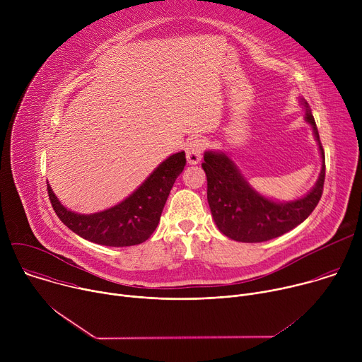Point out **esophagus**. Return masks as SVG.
<instances>
[{
  "instance_id": "obj_1",
  "label": "esophagus",
  "mask_w": 362,
  "mask_h": 362,
  "mask_svg": "<svg viewBox=\"0 0 362 362\" xmlns=\"http://www.w3.org/2000/svg\"><path fill=\"white\" fill-rule=\"evenodd\" d=\"M204 144L203 140H192L187 146H186V158H187V163L189 165H197L202 159V153H203Z\"/></svg>"
}]
</instances>
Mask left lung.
I'll return each instance as SVG.
<instances>
[{
	"mask_svg": "<svg viewBox=\"0 0 362 362\" xmlns=\"http://www.w3.org/2000/svg\"><path fill=\"white\" fill-rule=\"evenodd\" d=\"M305 122L313 127L322 166L315 186L299 199L279 202L255 190L236 163L222 150H206L202 168L208 177V203L218 229L228 238L256 243L278 238L313 214L318 204L325 180V154L314 116L305 98Z\"/></svg>",
	"mask_w": 362,
	"mask_h": 362,
	"instance_id": "8db88e82",
	"label": "left lung"
}]
</instances>
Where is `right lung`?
I'll use <instances>...</instances> for the list:
<instances>
[{
  "instance_id": "add662e5",
  "label": "right lung",
  "mask_w": 362,
  "mask_h": 362,
  "mask_svg": "<svg viewBox=\"0 0 362 362\" xmlns=\"http://www.w3.org/2000/svg\"><path fill=\"white\" fill-rule=\"evenodd\" d=\"M185 165V151L172 154L124 200L90 215L67 209L48 183L47 190L60 221L83 239L115 247L133 246L147 240L158 228L165 203Z\"/></svg>"
}]
</instances>
